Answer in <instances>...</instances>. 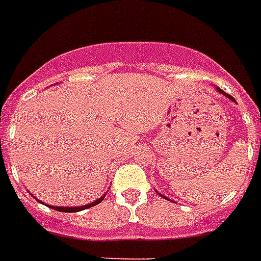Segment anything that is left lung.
I'll return each mask as SVG.
<instances>
[{
	"instance_id": "1",
	"label": "left lung",
	"mask_w": 261,
	"mask_h": 261,
	"mask_svg": "<svg viewBox=\"0 0 261 261\" xmlns=\"http://www.w3.org/2000/svg\"><path fill=\"white\" fill-rule=\"evenodd\" d=\"M217 90H218V92H221V93H222V94H225V96H226V97H229V98H230V100H233V101H236L234 98L231 97L230 94H227V93H225V92H223V90H222V89H219V88H217ZM161 196H163V195H161ZM163 198H165V196H163Z\"/></svg>"
}]
</instances>
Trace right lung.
Masks as SVG:
<instances>
[{"label":"right lung","mask_w":261,"mask_h":261,"mask_svg":"<svg viewBox=\"0 0 261 261\" xmlns=\"http://www.w3.org/2000/svg\"><path fill=\"white\" fill-rule=\"evenodd\" d=\"M106 195H102L101 198H98L97 200H94V202L89 203V204H85V206H80V207H57V206H50L51 208H54V210H58L61 213H77V211H81V210H85V208H89V207H93L96 204L101 202L102 199H104Z\"/></svg>","instance_id":"1"}]
</instances>
